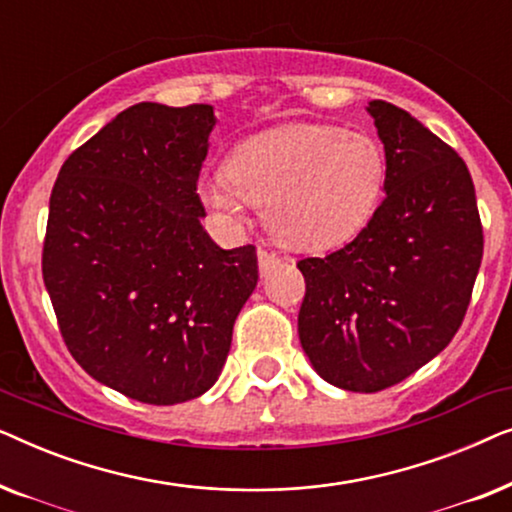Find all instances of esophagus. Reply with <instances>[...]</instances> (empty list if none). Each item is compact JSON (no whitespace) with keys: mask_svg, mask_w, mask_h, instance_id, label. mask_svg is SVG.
<instances>
[{"mask_svg":"<svg viewBox=\"0 0 512 512\" xmlns=\"http://www.w3.org/2000/svg\"><path fill=\"white\" fill-rule=\"evenodd\" d=\"M277 263H279V256L275 254V251H268V249L258 251V270H261L263 277L268 275V272L275 268Z\"/></svg>","mask_w":512,"mask_h":512,"instance_id":"obj_1","label":"esophagus"}]
</instances>
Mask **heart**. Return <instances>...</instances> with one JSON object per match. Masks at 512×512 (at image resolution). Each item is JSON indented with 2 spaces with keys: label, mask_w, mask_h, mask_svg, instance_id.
Wrapping results in <instances>:
<instances>
[{
  "label": "heart",
  "mask_w": 512,
  "mask_h": 512,
  "mask_svg": "<svg viewBox=\"0 0 512 512\" xmlns=\"http://www.w3.org/2000/svg\"><path fill=\"white\" fill-rule=\"evenodd\" d=\"M387 186L375 137L335 125L289 123L235 146L226 172L202 184V200L228 219L265 205V223L293 249L324 251L354 240Z\"/></svg>",
  "instance_id": "1"
}]
</instances>
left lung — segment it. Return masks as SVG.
<instances>
[{
    "instance_id": "obj_1",
    "label": "left lung",
    "mask_w": 512,
    "mask_h": 512,
    "mask_svg": "<svg viewBox=\"0 0 512 512\" xmlns=\"http://www.w3.org/2000/svg\"><path fill=\"white\" fill-rule=\"evenodd\" d=\"M368 114L387 156V195L347 247L298 263L303 352L326 382L359 394L394 387L450 345L482 261L464 160L394 104L373 100Z\"/></svg>"
}]
</instances>
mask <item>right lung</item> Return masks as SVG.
<instances>
[{
	"instance_id": "right-lung-1",
	"label": "right lung",
	"mask_w": 512,
	"mask_h": 512,
	"mask_svg": "<svg viewBox=\"0 0 512 512\" xmlns=\"http://www.w3.org/2000/svg\"><path fill=\"white\" fill-rule=\"evenodd\" d=\"M209 104L139 102L60 167L41 272L65 345L135 401L205 394L258 282L256 249H221L200 219Z\"/></svg>"
}]
</instances>
